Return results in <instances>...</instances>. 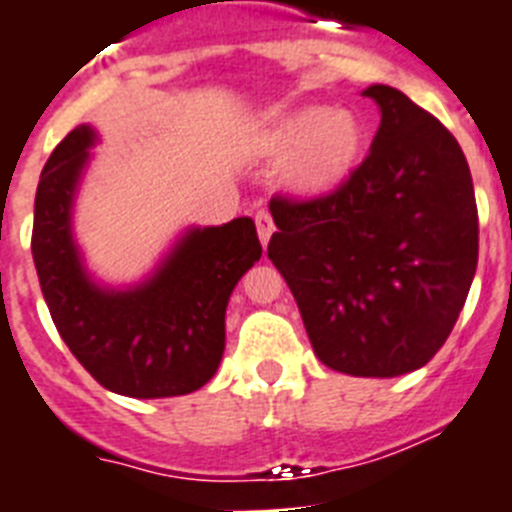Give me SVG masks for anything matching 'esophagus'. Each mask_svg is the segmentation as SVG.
<instances>
[{
    "mask_svg": "<svg viewBox=\"0 0 512 512\" xmlns=\"http://www.w3.org/2000/svg\"><path fill=\"white\" fill-rule=\"evenodd\" d=\"M256 228H259V238H261V246H269V238L274 233V220H271L269 212H256Z\"/></svg>",
    "mask_w": 512,
    "mask_h": 512,
    "instance_id": "esophagus-1",
    "label": "esophagus"
}]
</instances>
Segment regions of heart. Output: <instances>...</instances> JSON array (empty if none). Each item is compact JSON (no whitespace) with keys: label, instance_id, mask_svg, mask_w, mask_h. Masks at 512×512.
<instances>
[{"label":"heart","instance_id":"1","mask_svg":"<svg viewBox=\"0 0 512 512\" xmlns=\"http://www.w3.org/2000/svg\"><path fill=\"white\" fill-rule=\"evenodd\" d=\"M261 151L284 162L282 182L297 197L320 200L343 189L364 161L366 125L356 112L307 104L271 120Z\"/></svg>","mask_w":512,"mask_h":512}]
</instances>
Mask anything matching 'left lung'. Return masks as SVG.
<instances>
[{
  "mask_svg": "<svg viewBox=\"0 0 512 512\" xmlns=\"http://www.w3.org/2000/svg\"><path fill=\"white\" fill-rule=\"evenodd\" d=\"M382 112L343 189L269 205V259L315 356L351 377L425 366L454 330L477 271L472 174L454 135L400 89H364Z\"/></svg>",
  "mask_w": 512,
  "mask_h": 512,
  "instance_id": "1",
  "label": "left lung"
}]
</instances>
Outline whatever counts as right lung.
<instances>
[{"label": "right lung", "mask_w": 512, "mask_h": 512, "mask_svg": "<svg viewBox=\"0 0 512 512\" xmlns=\"http://www.w3.org/2000/svg\"><path fill=\"white\" fill-rule=\"evenodd\" d=\"M97 133L79 125L51 153L38 182L33 261L45 305L79 364L104 390L138 400L189 395L217 372L225 307L261 259L251 217L189 228L151 277L115 289L94 282L71 215Z\"/></svg>", "instance_id": "right-lung-1"}]
</instances>
